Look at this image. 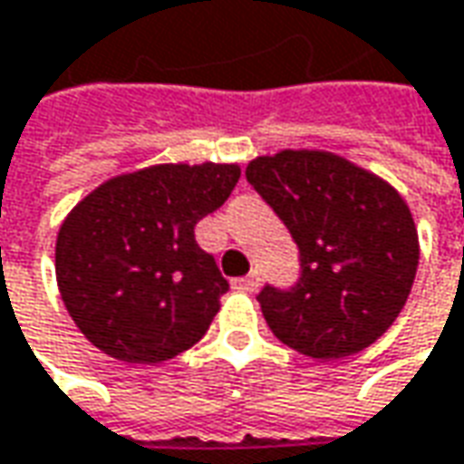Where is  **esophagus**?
<instances>
[{"mask_svg":"<svg viewBox=\"0 0 464 464\" xmlns=\"http://www.w3.org/2000/svg\"><path fill=\"white\" fill-rule=\"evenodd\" d=\"M259 282H262L259 272H251V275H246V277H241V280L233 282V287H236V290H241V293H256V290H259Z\"/></svg>","mask_w":464,"mask_h":464,"instance_id":"1","label":"esophagus"}]
</instances>
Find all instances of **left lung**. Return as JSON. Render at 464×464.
Here are the masks:
<instances>
[{
	"label": "left lung",
	"instance_id": "1",
	"mask_svg": "<svg viewBox=\"0 0 464 464\" xmlns=\"http://www.w3.org/2000/svg\"><path fill=\"white\" fill-rule=\"evenodd\" d=\"M246 179L300 248L295 287L266 285L256 295L272 334L326 362L375 343L403 311L419 266V233L398 189L311 149L256 156Z\"/></svg>",
	"mask_w": 464,
	"mask_h": 464
}]
</instances>
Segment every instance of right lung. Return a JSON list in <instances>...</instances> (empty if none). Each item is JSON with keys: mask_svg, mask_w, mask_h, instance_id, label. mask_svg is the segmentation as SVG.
I'll list each match as a JSON object with an SVG mask.
<instances>
[{"mask_svg": "<svg viewBox=\"0 0 464 464\" xmlns=\"http://www.w3.org/2000/svg\"><path fill=\"white\" fill-rule=\"evenodd\" d=\"M238 177V164H156L73 205L56 238L58 293L97 349L156 364L205 336L228 282L198 246L195 226Z\"/></svg>", "mask_w": 464, "mask_h": 464, "instance_id": "add662e5", "label": "right lung"}]
</instances>
